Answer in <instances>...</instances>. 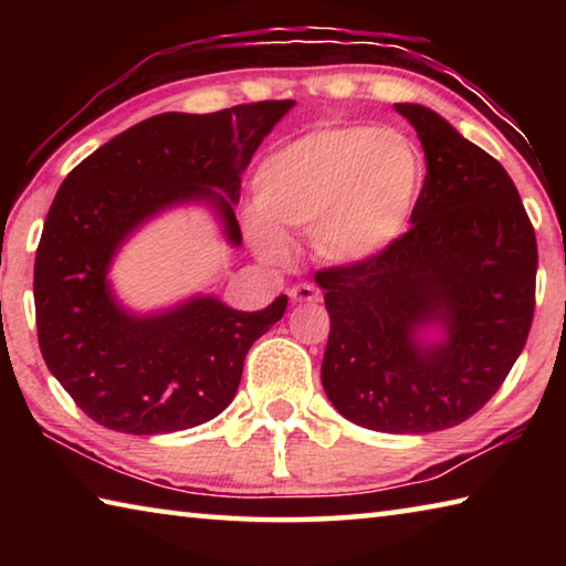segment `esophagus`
<instances>
[{
  "label": "esophagus",
  "mask_w": 566,
  "mask_h": 566,
  "mask_svg": "<svg viewBox=\"0 0 566 566\" xmlns=\"http://www.w3.org/2000/svg\"><path fill=\"white\" fill-rule=\"evenodd\" d=\"M319 290H314L312 284H296L290 290L292 302H319Z\"/></svg>",
  "instance_id": "34e87169"
}]
</instances>
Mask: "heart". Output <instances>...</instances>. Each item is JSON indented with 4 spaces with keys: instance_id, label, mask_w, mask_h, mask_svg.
I'll use <instances>...</instances> for the list:
<instances>
[{
    "instance_id": "heart-1",
    "label": "heart",
    "mask_w": 566,
    "mask_h": 566,
    "mask_svg": "<svg viewBox=\"0 0 566 566\" xmlns=\"http://www.w3.org/2000/svg\"><path fill=\"white\" fill-rule=\"evenodd\" d=\"M424 177L421 149L397 129L334 124L306 132L256 169L249 242L264 260L284 262L286 232H310L322 262L367 264L405 237Z\"/></svg>"
}]
</instances>
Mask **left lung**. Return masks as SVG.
<instances>
[{
    "label": "left lung",
    "mask_w": 566,
    "mask_h": 566,
    "mask_svg": "<svg viewBox=\"0 0 566 566\" xmlns=\"http://www.w3.org/2000/svg\"><path fill=\"white\" fill-rule=\"evenodd\" d=\"M395 109L424 149V189L395 247L317 274L332 319L322 385L354 424L427 434L482 409L522 354L536 237L500 161L429 107Z\"/></svg>",
    "instance_id": "1"
}]
</instances>
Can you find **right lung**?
Wrapping results in <instances>:
<instances>
[{"label":"right lung","mask_w":566,"mask_h":566,"mask_svg":"<svg viewBox=\"0 0 566 566\" xmlns=\"http://www.w3.org/2000/svg\"><path fill=\"white\" fill-rule=\"evenodd\" d=\"M292 99L214 114L165 112L117 134L80 161L56 191L34 260L42 357L76 407L124 434H169L232 405L252 344L282 319L286 294L239 312L195 294L157 312H132L109 270L124 242L169 209H212L224 239L242 171Z\"/></svg>","instance_id":"obj_1"}]
</instances>
